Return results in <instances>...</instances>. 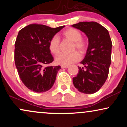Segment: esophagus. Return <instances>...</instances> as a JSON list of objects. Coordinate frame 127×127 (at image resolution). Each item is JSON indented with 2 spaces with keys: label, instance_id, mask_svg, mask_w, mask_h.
I'll return each instance as SVG.
<instances>
[{
  "label": "esophagus",
  "instance_id": "esophagus-1",
  "mask_svg": "<svg viewBox=\"0 0 127 127\" xmlns=\"http://www.w3.org/2000/svg\"><path fill=\"white\" fill-rule=\"evenodd\" d=\"M68 67V65H62V68H67Z\"/></svg>",
  "mask_w": 127,
  "mask_h": 127
}]
</instances>
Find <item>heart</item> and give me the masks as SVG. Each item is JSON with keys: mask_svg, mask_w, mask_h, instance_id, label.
<instances>
[{"mask_svg": "<svg viewBox=\"0 0 127 127\" xmlns=\"http://www.w3.org/2000/svg\"><path fill=\"white\" fill-rule=\"evenodd\" d=\"M65 38L73 42V48L76 49L81 54H84L87 49L88 43L85 39L82 38L81 32L75 28H68L62 33ZM49 49L52 54L57 55L59 53V40L57 36H54L49 42ZM80 59V55L77 51L70 54L62 53L57 57L55 63L61 65H68Z\"/></svg>", "mask_w": 127, "mask_h": 127, "instance_id": "obj_1", "label": "heart"}]
</instances>
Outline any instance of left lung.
Instances as JSON below:
<instances>
[{
  "label": "left lung",
  "instance_id": "8db88e82",
  "mask_svg": "<svg viewBox=\"0 0 127 127\" xmlns=\"http://www.w3.org/2000/svg\"><path fill=\"white\" fill-rule=\"evenodd\" d=\"M72 27L81 30L88 39V46L79 72L73 83L79 91L93 94L104 85L111 63L112 40L108 30L97 22H79Z\"/></svg>",
  "mask_w": 127,
  "mask_h": 127
}]
</instances>
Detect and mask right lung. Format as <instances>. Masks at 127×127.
<instances>
[{
  "label": "right lung",
  "mask_w": 127,
  "mask_h": 127,
  "mask_svg": "<svg viewBox=\"0 0 127 127\" xmlns=\"http://www.w3.org/2000/svg\"><path fill=\"white\" fill-rule=\"evenodd\" d=\"M64 27L51 28L32 24L19 31L15 43V66L22 82L31 91L43 93L54 84L60 66L45 65L54 60L49 49V41Z\"/></svg>",
  "instance_id": "obj_1"
}]
</instances>
